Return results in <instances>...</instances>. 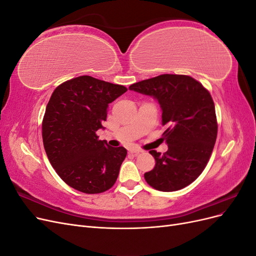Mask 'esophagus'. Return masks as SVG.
Returning <instances> with one entry per match:
<instances>
[{"instance_id":"obj_1","label":"esophagus","mask_w":256,"mask_h":256,"mask_svg":"<svg viewBox=\"0 0 256 256\" xmlns=\"http://www.w3.org/2000/svg\"><path fill=\"white\" fill-rule=\"evenodd\" d=\"M129 152H130L131 154H141L143 150H140V148H130V150H129Z\"/></svg>"}]
</instances>
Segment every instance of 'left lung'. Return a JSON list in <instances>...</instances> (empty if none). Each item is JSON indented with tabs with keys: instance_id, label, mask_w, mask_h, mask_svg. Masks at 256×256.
I'll list each match as a JSON object with an SVG mask.
<instances>
[{
	"instance_id": "obj_1",
	"label": "left lung",
	"mask_w": 256,
	"mask_h": 256,
	"mask_svg": "<svg viewBox=\"0 0 256 256\" xmlns=\"http://www.w3.org/2000/svg\"><path fill=\"white\" fill-rule=\"evenodd\" d=\"M129 88L158 100L162 110L164 154L150 150L156 164L144 174L159 191L187 187L202 174L212 156L218 122L210 92L190 76L160 74L130 85Z\"/></svg>"
}]
</instances>
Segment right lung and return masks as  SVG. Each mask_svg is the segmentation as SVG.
Here are the masks:
<instances>
[{
	"instance_id": "1",
	"label": "right lung",
	"mask_w": 256,
	"mask_h": 256,
	"mask_svg": "<svg viewBox=\"0 0 256 256\" xmlns=\"http://www.w3.org/2000/svg\"><path fill=\"white\" fill-rule=\"evenodd\" d=\"M126 92L122 85L80 76L52 92L42 120L44 147L53 168L72 188L95 194L118 180L127 150L109 146L96 132L106 120L109 104Z\"/></svg>"
}]
</instances>
